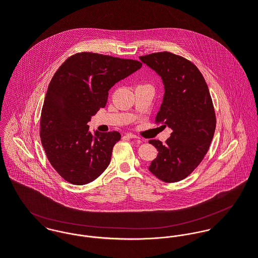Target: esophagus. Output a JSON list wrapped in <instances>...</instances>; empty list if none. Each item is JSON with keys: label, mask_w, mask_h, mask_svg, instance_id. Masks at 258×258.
<instances>
[{"label": "esophagus", "mask_w": 258, "mask_h": 258, "mask_svg": "<svg viewBox=\"0 0 258 258\" xmlns=\"http://www.w3.org/2000/svg\"><path fill=\"white\" fill-rule=\"evenodd\" d=\"M126 137H127V138H130V139H139L138 136H136V135H134V134H132V133H127V134H126Z\"/></svg>", "instance_id": "esophagus-1"}]
</instances>
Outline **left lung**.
<instances>
[{
	"label": "left lung",
	"mask_w": 258,
	"mask_h": 258,
	"mask_svg": "<svg viewBox=\"0 0 258 258\" xmlns=\"http://www.w3.org/2000/svg\"><path fill=\"white\" fill-rule=\"evenodd\" d=\"M139 58L162 79L165 93L156 121L172 130L166 145L149 142L158 151L149 171L163 182H179L200 165L214 138L216 114L209 87L198 68L182 56L163 51Z\"/></svg>",
	"instance_id": "left-lung-1"
}]
</instances>
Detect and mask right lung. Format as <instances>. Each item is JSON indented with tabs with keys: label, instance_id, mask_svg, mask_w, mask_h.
I'll use <instances>...</instances> for the list:
<instances>
[{
	"label": "right lung",
	"instance_id": "obj_1",
	"mask_svg": "<svg viewBox=\"0 0 258 258\" xmlns=\"http://www.w3.org/2000/svg\"><path fill=\"white\" fill-rule=\"evenodd\" d=\"M142 63L92 52L69 57L51 78L40 117V139L54 170L68 182L85 184L108 167L117 131L90 132L91 116L105 107L108 91Z\"/></svg>",
	"mask_w": 258,
	"mask_h": 258
}]
</instances>
